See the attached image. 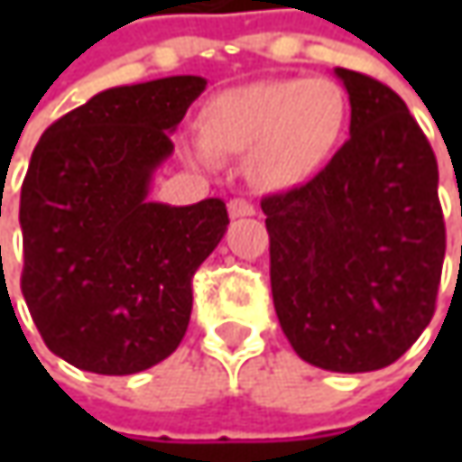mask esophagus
I'll use <instances>...</instances> for the list:
<instances>
[{
    "label": "esophagus",
    "mask_w": 462,
    "mask_h": 462,
    "mask_svg": "<svg viewBox=\"0 0 462 462\" xmlns=\"http://www.w3.org/2000/svg\"><path fill=\"white\" fill-rule=\"evenodd\" d=\"M254 213H257V208L252 203H246V200H241V198L228 203V216L231 218H246V216H254Z\"/></svg>",
    "instance_id": "34e87169"
}]
</instances>
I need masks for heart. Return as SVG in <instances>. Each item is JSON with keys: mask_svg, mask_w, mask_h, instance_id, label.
<instances>
[{"mask_svg": "<svg viewBox=\"0 0 462 462\" xmlns=\"http://www.w3.org/2000/svg\"><path fill=\"white\" fill-rule=\"evenodd\" d=\"M345 117V95L331 79L252 81L205 102L203 143L189 149V159L210 167L213 153H254L259 185H300L337 146Z\"/></svg>", "mask_w": 462, "mask_h": 462, "instance_id": "heart-1", "label": "heart"}]
</instances>
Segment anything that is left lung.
Returning a JSON list of instances; mask_svg holds the SVG:
<instances>
[{"label": "left lung", "mask_w": 462, "mask_h": 462, "mask_svg": "<svg viewBox=\"0 0 462 462\" xmlns=\"http://www.w3.org/2000/svg\"><path fill=\"white\" fill-rule=\"evenodd\" d=\"M349 141L309 185L262 200L277 319L300 360L331 373L396 363L435 313L445 221L437 159L406 102L334 69Z\"/></svg>", "instance_id": "left-lung-1"}]
</instances>
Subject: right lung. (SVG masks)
Returning <instances> with one entry per match:
<instances>
[{"label": "right lung", "instance_id": "obj_1", "mask_svg": "<svg viewBox=\"0 0 462 462\" xmlns=\"http://www.w3.org/2000/svg\"><path fill=\"white\" fill-rule=\"evenodd\" d=\"M203 77L105 89L56 120L30 156L23 195V295L48 349L97 375L167 360L192 313V275L221 244V198L149 200L171 134Z\"/></svg>", "mask_w": 462, "mask_h": 462}]
</instances>
